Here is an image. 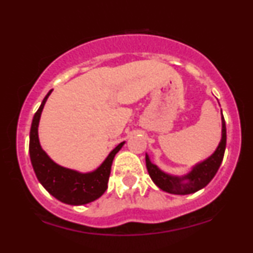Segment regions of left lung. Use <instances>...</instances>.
I'll return each mask as SVG.
<instances>
[{"mask_svg":"<svg viewBox=\"0 0 253 253\" xmlns=\"http://www.w3.org/2000/svg\"><path fill=\"white\" fill-rule=\"evenodd\" d=\"M226 149V124L222 117V136L215 152L210 158L193 168L188 175L183 177H173L159 170L156 165L151 163L149 156L146 155V168L152 181L162 190L176 195H187L196 193L210 183L219 170L223 159Z\"/></svg>","mask_w":253,"mask_h":253,"instance_id":"1","label":"left lung"}]
</instances>
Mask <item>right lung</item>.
<instances>
[{"label": "right lung", "instance_id": "obj_1", "mask_svg": "<svg viewBox=\"0 0 253 253\" xmlns=\"http://www.w3.org/2000/svg\"><path fill=\"white\" fill-rule=\"evenodd\" d=\"M52 90L48 91L34 114L30 132V157L37 178L52 196L68 205L80 206L92 202L103 195L108 187V179L113 159L125 143L119 144L100 168L92 172L81 173L66 169L54 163L42 151L38 138V125L46 100Z\"/></svg>", "mask_w": 253, "mask_h": 253}]
</instances>
